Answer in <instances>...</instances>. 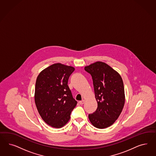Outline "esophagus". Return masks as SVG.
<instances>
[{
	"label": "esophagus",
	"instance_id": "obj_1",
	"mask_svg": "<svg viewBox=\"0 0 156 156\" xmlns=\"http://www.w3.org/2000/svg\"><path fill=\"white\" fill-rule=\"evenodd\" d=\"M84 103H85V101H84V100H82V101H79V104L81 105H83Z\"/></svg>",
	"mask_w": 156,
	"mask_h": 156
}]
</instances>
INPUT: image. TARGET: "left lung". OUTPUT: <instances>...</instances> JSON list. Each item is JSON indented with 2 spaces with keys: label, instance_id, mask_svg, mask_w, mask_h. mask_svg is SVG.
<instances>
[{
  "label": "left lung",
  "instance_id": "left-lung-1",
  "mask_svg": "<svg viewBox=\"0 0 156 156\" xmlns=\"http://www.w3.org/2000/svg\"><path fill=\"white\" fill-rule=\"evenodd\" d=\"M92 76L98 108L89 114L90 123L98 129L111 126L120 115L125 95L121 75L106 63L97 61L85 66Z\"/></svg>",
  "mask_w": 156,
  "mask_h": 156
}]
</instances>
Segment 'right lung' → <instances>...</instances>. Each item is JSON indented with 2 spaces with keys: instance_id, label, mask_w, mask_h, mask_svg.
<instances>
[{
  "instance_id": "add662e5",
  "label": "right lung",
  "mask_w": 156,
  "mask_h": 156,
  "mask_svg": "<svg viewBox=\"0 0 156 156\" xmlns=\"http://www.w3.org/2000/svg\"><path fill=\"white\" fill-rule=\"evenodd\" d=\"M75 68L56 63L42 70L35 83L34 100L42 119L48 125L61 128L69 121L77 102L68 86Z\"/></svg>"
}]
</instances>
